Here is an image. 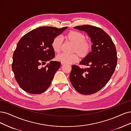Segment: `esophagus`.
I'll return each mask as SVG.
<instances>
[{
  "label": "esophagus",
  "mask_w": 131,
  "mask_h": 131,
  "mask_svg": "<svg viewBox=\"0 0 131 131\" xmlns=\"http://www.w3.org/2000/svg\"><path fill=\"white\" fill-rule=\"evenodd\" d=\"M61 65H64V64H64V63H63V62H61Z\"/></svg>",
  "instance_id": "esophagus-1"
}]
</instances>
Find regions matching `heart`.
<instances>
[{
	"label": "heart",
	"mask_w": 131,
	"mask_h": 131,
	"mask_svg": "<svg viewBox=\"0 0 131 131\" xmlns=\"http://www.w3.org/2000/svg\"><path fill=\"white\" fill-rule=\"evenodd\" d=\"M65 39L68 42L73 45L72 49V54L62 53L56 57L57 61L64 64H73L81 59L86 58L91 52L92 44L89 40H86L85 35L81 32L75 30L69 31L65 35ZM52 47L57 53H59L62 49V41L59 36L55 37L52 42Z\"/></svg>",
	"instance_id": "heart-1"
}]
</instances>
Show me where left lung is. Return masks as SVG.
I'll return each mask as SVG.
<instances>
[{
	"mask_svg": "<svg viewBox=\"0 0 131 131\" xmlns=\"http://www.w3.org/2000/svg\"><path fill=\"white\" fill-rule=\"evenodd\" d=\"M74 28L86 32L93 45L90 54L79 63L87 67L72 66L70 80L79 93L91 95L106 85L114 72L117 60L116 49L111 37L100 28L83 25Z\"/></svg>",
	"mask_w": 131,
	"mask_h": 131,
	"instance_id": "obj_1",
	"label": "left lung"
}]
</instances>
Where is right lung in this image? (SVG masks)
Listing matches in <instances>:
<instances>
[{"mask_svg": "<svg viewBox=\"0 0 131 131\" xmlns=\"http://www.w3.org/2000/svg\"><path fill=\"white\" fill-rule=\"evenodd\" d=\"M67 27H41L28 32L18 41L13 54L12 69L19 86L29 94H40L50 86L61 63L46 61L55 57L52 42Z\"/></svg>", "mask_w": 131, "mask_h": 131, "instance_id": "obj_1", "label": "right lung"}]
</instances>
